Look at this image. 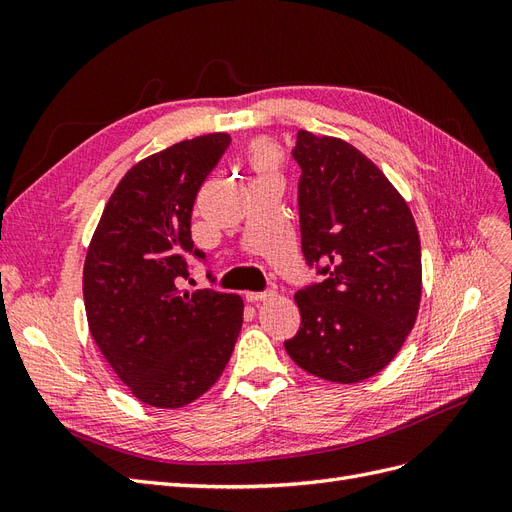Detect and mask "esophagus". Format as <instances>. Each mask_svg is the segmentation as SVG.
I'll return each instance as SVG.
<instances>
[{
  "label": "esophagus",
  "mask_w": 512,
  "mask_h": 512,
  "mask_svg": "<svg viewBox=\"0 0 512 512\" xmlns=\"http://www.w3.org/2000/svg\"><path fill=\"white\" fill-rule=\"evenodd\" d=\"M271 297H275L273 290H265V292H245V299L250 301V303H260V301H267V299H271Z\"/></svg>",
  "instance_id": "obj_1"
}]
</instances>
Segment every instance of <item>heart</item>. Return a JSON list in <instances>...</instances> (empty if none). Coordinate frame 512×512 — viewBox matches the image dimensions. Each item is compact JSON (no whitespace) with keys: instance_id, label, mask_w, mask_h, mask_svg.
<instances>
[{"instance_id":"obj_1","label":"heart","mask_w":512,"mask_h":512,"mask_svg":"<svg viewBox=\"0 0 512 512\" xmlns=\"http://www.w3.org/2000/svg\"><path fill=\"white\" fill-rule=\"evenodd\" d=\"M252 158H254L256 168L265 170V173H271V164H273V149H271V147H265V145L256 147Z\"/></svg>"}]
</instances>
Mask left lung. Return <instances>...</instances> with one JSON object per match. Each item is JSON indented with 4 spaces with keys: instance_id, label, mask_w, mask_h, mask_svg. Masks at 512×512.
<instances>
[{
    "instance_id": "8db88e82",
    "label": "left lung",
    "mask_w": 512,
    "mask_h": 512,
    "mask_svg": "<svg viewBox=\"0 0 512 512\" xmlns=\"http://www.w3.org/2000/svg\"><path fill=\"white\" fill-rule=\"evenodd\" d=\"M301 250L327 275L294 294L301 327L284 342L307 374L354 384L389 365L421 305V239L382 170L342 138L299 130Z\"/></svg>"
}]
</instances>
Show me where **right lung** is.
<instances>
[{
    "label": "right lung",
    "mask_w": 512,
    "mask_h": 512,
    "mask_svg": "<svg viewBox=\"0 0 512 512\" xmlns=\"http://www.w3.org/2000/svg\"><path fill=\"white\" fill-rule=\"evenodd\" d=\"M230 145L196 136L134 164L91 237L83 297L89 333L130 393L153 408L192 404L218 382L243 324L239 294L179 290L194 200Z\"/></svg>",
    "instance_id": "add662e5"
}]
</instances>
